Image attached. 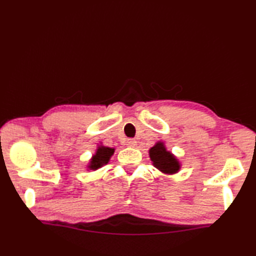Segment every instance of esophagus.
Wrapping results in <instances>:
<instances>
[{"instance_id": "34e87169", "label": "esophagus", "mask_w": 256, "mask_h": 256, "mask_svg": "<svg viewBox=\"0 0 256 256\" xmlns=\"http://www.w3.org/2000/svg\"><path fill=\"white\" fill-rule=\"evenodd\" d=\"M126 144H128V146H136V140H134V138H128Z\"/></svg>"}]
</instances>
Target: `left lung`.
Segmentation results:
<instances>
[{
    "label": "left lung",
    "instance_id": "1",
    "mask_svg": "<svg viewBox=\"0 0 256 256\" xmlns=\"http://www.w3.org/2000/svg\"><path fill=\"white\" fill-rule=\"evenodd\" d=\"M149 156L154 166L164 174H174L180 170V162L170 151H167L162 142H158L149 150Z\"/></svg>",
    "mask_w": 256,
    "mask_h": 256
}]
</instances>
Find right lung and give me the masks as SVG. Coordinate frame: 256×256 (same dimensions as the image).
<instances>
[{"label": "right lung", "instance_id": "right-lung-1", "mask_svg": "<svg viewBox=\"0 0 256 256\" xmlns=\"http://www.w3.org/2000/svg\"><path fill=\"white\" fill-rule=\"evenodd\" d=\"M112 154H114V149L112 148H108V146H98L96 154L92 157L88 167L92 170H98V168L102 167L104 164H106L110 162V158L112 157Z\"/></svg>", "mask_w": 256, "mask_h": 256}]
</instances>
